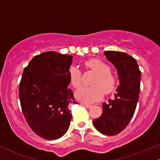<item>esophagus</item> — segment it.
Here are the masks:
<instances>
[{"label": "esophagus", "mask_w": 160, "mask_h": 160, "mask_svg": "<svg viewBox=\"0 0 160 160\" xmlns=\"http://www.w3.org/2000/svg\"><path fill=\"white\" fill-rule=\"evenodd\" d=\"M82 105H83V106H84V107H85V108H90L92 107V106L90 105V104H84V103H82Z\"/></svg>", "instance_id": "esophagus-1"}]
</instances>
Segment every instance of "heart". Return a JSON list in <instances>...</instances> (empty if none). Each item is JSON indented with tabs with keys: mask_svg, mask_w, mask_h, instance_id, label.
Segmentation results:
<instances>
[{
	"mask_svg": "<svg viewBox=\"0 0 160 160\" xmlns=\"http://www.w3.org/2000/svg\"><path fill=\"white\" fill-rule=\"evenodd\" d=\"M85 66L93 71L96 77L92 82L93 86L81 88L76 92V97L82 102L92 103L101 99L104 96V92L106 94L113 92L116 86V79L110 72L108 64L99 59H90L85 62ZM69 78L71 85L74 88L78 89L82 86V72L76 67L70 68Z\"/></svg>",
	"mask_w": 160,
	"mask_h": 160,
	"instance_id": "b5f03b06",
	"label": "heart"
}]
</instances>
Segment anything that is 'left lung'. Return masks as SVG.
<instances>
[{"instance_id": "left-lung-1", "label": "left lung", "mask_w": 160, "mask_h": 160, "mask_svg": "<svg viewBox=\"0 0 160 160\" xmlns=\"http://www.w3.org/2000/svg\"><path fill=\"white\" fill-rule=\"evenodd\" d=\"M106 58L117 70L119 84L113 99L102 104V113L92 121L104 135L113 136L127 127L134 114L140 91L141 71L137 60L125 52L105 51Z\"/></svg>"}]
</instances>
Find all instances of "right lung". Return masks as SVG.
Listing matches in <instances>:
<instances>
[{"instance_id": "obj_1", "label": "right lung", "mask_w": 160, "mask_h": 160, "mask_svg": "<svg viewBox=\"0 0 160 160\" xmlns=\"http://www.w3.org/2000/svg\"><path fill=\"white\" fill-rule=\"evenodd\" d=\"M72 56L45 52L33 57L19 84L21 110L29 128L39 137L54 140L68 131L72 104H77L70 84Z\"/></svg>"}]
</instances>
